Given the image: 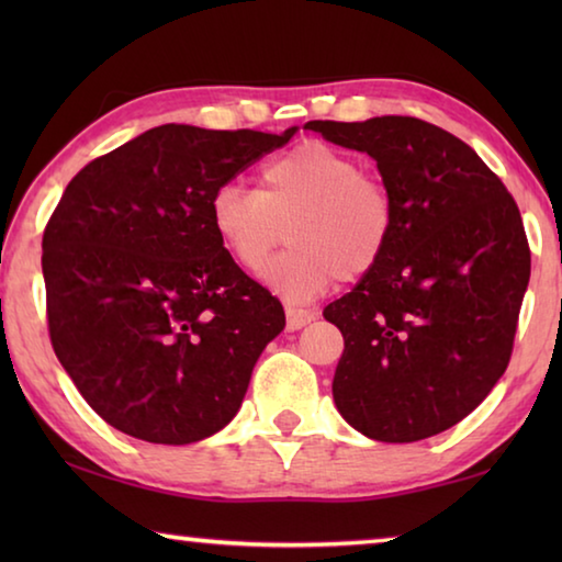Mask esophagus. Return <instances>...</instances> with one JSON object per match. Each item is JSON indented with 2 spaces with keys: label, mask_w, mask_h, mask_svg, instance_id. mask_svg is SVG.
<instances>
[{
  "label": "esophagus",
  "mask_w": 562,
  "mask_h": 562,
  "mask_svg": "<svg viewBox=\"0 0 562 562\" xmlns=\"http://www.w3.org/2000/svg\"><path fill=\"white\" fill-rule=\"evenodd\" d=\"M284 315H288V329H302L304 325H310L312 319H315L317 315L312 310H302V307H294V304H290L288 310H284Z\"/></svg>",
  "instance_id": "obj_1"
}]
</instances>
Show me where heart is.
Segmentation results:
<instances>
[{"mask_svg": "<svg viewBox=\"0 0 562 562\" xmlns=\"http://www.w3.org/2000/svg\"><path fill=\"white\" fill-rule=\"evenodd\" d=\"M211 225L250 274L268 270L288 227L292 250L270 270V282L292 300H307L337 278L351 282L376 268L392 243L396 207L389 188L355 156L310 140L268 160L258 190L217 188Z\"/></svg>", "mask_w": 562, "mask_h": 562, "instance_id": "obj_1", "label": "heart"}]
</instances>
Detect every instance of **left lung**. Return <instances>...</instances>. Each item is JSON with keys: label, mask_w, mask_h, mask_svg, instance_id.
<instances>
[{"label": "left lung", "mask_w": 562, "mask_h": 562, "mask_svg": "<svg viewBox=\"0 0 562 562\" xmlns=\"http://www.w3.org/2000/svg\"><path fill=\"white\" fill-rule=\"evenodd\" d=\"M304 128L372 156L396 207L384 258L325 307L345 337L335 404L374 441L429 439L469 416L510 361L530 280L518 205L471 146L422 119Z\"/></svg>", "instance_id": "1"}]
</instances>
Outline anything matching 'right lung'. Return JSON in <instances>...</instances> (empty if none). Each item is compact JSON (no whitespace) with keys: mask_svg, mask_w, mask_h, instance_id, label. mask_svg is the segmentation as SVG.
<instances>
[{"mask_svg":"<svg viewBox=\"0 0 562 562\" xmlns=\"http://www.w3.org/2000/svg\"><path fill=\"white\" fill-rule=\"evenodd\" d=\"M294 131L166 123L66 186L42 240L49 337L113 429L183 446L237 414L284 310L217 240L211 201Z\"/></svg>","mask_w":562,"mask_h":562,"instance_id":"1","label":"right lung"}]
</instances>
